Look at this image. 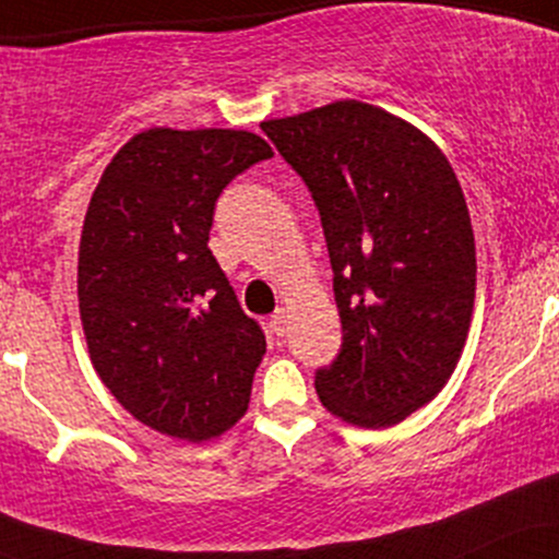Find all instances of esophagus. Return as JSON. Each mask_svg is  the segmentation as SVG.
Masks as SVG:
<instances>
[{
    "label": "esophagus",
    "mask_w": 559,
    "mask_h": 559,
    "mask_svg": "<svg viewBox=\"0 0 559 559\" xmlns=\"http://www.w3.org/2000/svg\"><path fill=\"white\" fill-rule=\"evenodd\" d=\"M271 329H273L275 336H284L286 329H288V310H284V307H281V310L273 312Z\"/></svg>",
    "instance_id": "obj_1"
}]
</instances>
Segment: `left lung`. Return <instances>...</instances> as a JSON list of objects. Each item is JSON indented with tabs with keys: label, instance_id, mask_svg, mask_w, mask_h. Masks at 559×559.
I'll return each mask as SVG.
<instances>
[{
	"label": "left lung",
	"instance_id": "1",
	"mask_svg": "<svg viewBox=\"0 0 559 559\" xmlns=\"http://www.w3.org/2000/svg\"><path fill=\"white\" fill-rule=\"evenodd\" d=\"M260 126L329 243L344 342L318 370L320 402L349 426H396L444 389L471 331L476 239L457 176L418 126L360 99Z\"/></svg>",
	"mask_w": 559,
	"mask_h": 559
}]
</instances>
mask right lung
Masks as SVG:
<instances>
[{"mask_svg":"<svg viewBox=\"0 0 559 559\" xmlns=\"http://www.w3.org/2000/svg\"><path fill=\"white\" fill-rule=\"evenodd\" d=\"M267 157L252 131L146 128L107 163L83 217L79 312L96 376L176 441L230 431L265 357L207 241L221 191Z\"/></svg>","mask_w":559,"mask_h":559,"instance_id":"add662e5","label":"right lung"}]
</instances>
